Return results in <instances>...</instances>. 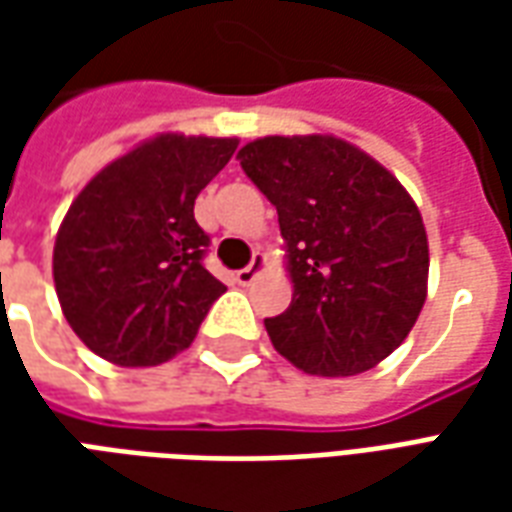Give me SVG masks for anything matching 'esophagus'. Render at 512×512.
Instances as JSON below:
<instances>
[{"label":"esophagus","mask_w":512,"mask_h":512,"mask_svg":"<svg viewBox=\"0 0 512 512\" xmlns=\"http://www.w3.org/2000/svg\"><path fill=\"white\" fill-rule=\"evenodd\" d=\"M266 255H263V252H255V255H252V263H249V266L246 268H241V271H238V274H235V282H238V285H252V282H255L257 277H260V271H263V268H266Z\"/></svg>","instance_id":"34e87169"}]
</instances>
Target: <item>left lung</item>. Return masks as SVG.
<instances>
[{"label":"left lung","mask_w":512,"mask_h":512,"mask_svg":"<svg viewBox=\"0 0 512 512\" xmlns=\"http://www.w3.org/2000/svg\"><path fill=\"white\" fill-rule=\"evenodd\" d=\"M241 167L277 208L293 301L266 318L312 376H356L395 351L428 296V235L400 180L345 139L263 136Z\"/></svg>","instance_id":"8db88e82"}]
</instances>
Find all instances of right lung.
Here are the masks:
<instances>
[{"mask_svg":"<svg viewBox=\"0 0 512 512\" xmlns=\"http://www.w3.org/2000/svg\"><path fill=\"white\" fill-rule=\"evenodd\" d=\"M235 147V136L158 134L106 164L71 202L54 241V288L93 354L153 367L194 343L227 290L202 266L211 238L194 200Z\"/></svg>","mask_w":512,"mask_h":512,"instance_id":"right-lung-1","label":"right lung"}]
</instances>
